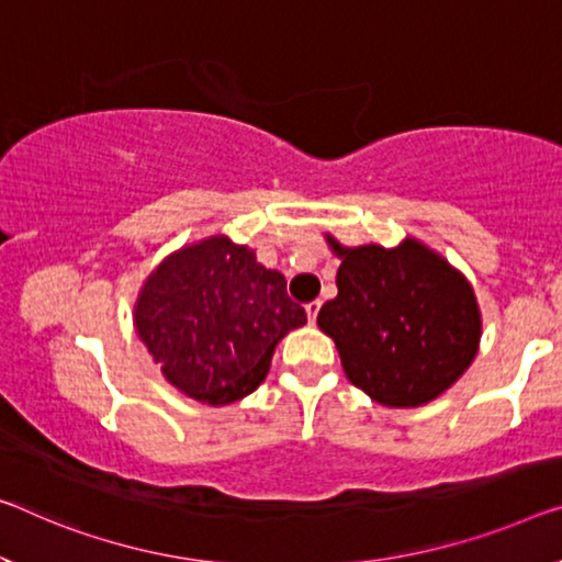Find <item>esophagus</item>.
I'll use <instances>...</instances> for the list:
<instances>
[{
    "instance_id": "34e87169",
    "label": "esophagus",
    "mask_w": 562,
    "mask_h": 562,
    "mask_svg": "<svg viewBox=\"0 0 562 562\" xmlns=\"http://www.w3.org/2000/svg\"><path fill=\"white\" fill-rule=\"evenodd\" d=\"M318 308H322V301H311V304H306V316H308V322H311V324L316 322Z\"/></svg>"
}]
</instances>
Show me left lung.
<instances>
[{"instance_id": "left-lung-1", "label": "left lung", "mask_w": 562, "mask_h": 562, "mask_svg": "<svg viewBox=\"0 0 562 562\" xmlns=\"http://www.w3.org/2000/svg\"><path fill=\"white\" fill-rule=\"evenodd\" d=\"M336 299L318 329L339 349L349 382L384 407H422L450 390L480 349L482 318L470 281L417 238L396 248H347Z\"/></svg>"}]
</instances>
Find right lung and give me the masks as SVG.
Returning a JSON list of instances; mask_svg holds the SVG:
<instances>
[{"mask_svg":"<svg viewBox=\"0 0 562 562\" xmlns=\"http://www.w3.org/2000/svg\"><path fill=\"white\" fill-rule=\"evenodd\" d=\"M133 324L178 392L221 407L263 382L276 344L306 324V311L251 248L211 236L170 254L145 279Z\"/></svg>","mask_w":562,"mask_h":562,"instance_id":"1","label":"right lung"}]
</instances>
